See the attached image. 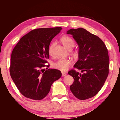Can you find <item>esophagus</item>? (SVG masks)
Returning <instances> with one entry per match:
<instances>
[{
    "label": "esophagus",
    "instance_id": "34e87169",
    "mask_svg": "<svg viewBox=\"0 0 120 120\" xmlns=\"http://www.w3.org/2000/svg\"><path fill=\"white\" fill-rule=\"evenodd\" d=\"M67 75V74L65 73V72H62V76L63 77H64V76H66Z\"/></svg>",
    "mask_w": 120,
    "mask_h": 120
}]
</instances>
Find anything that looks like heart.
<instances>
[{
	"label": "heart",
	"instance_id": "b5f03b06",
	"mask_svg": "<svg viewBox=\"0 0 120 120\" xmlns=\"http://www.w3.org/2000/svg\"><path fill=\"white\" fill-rule=\"evenodd\" d=\"M60 41L63 43L68 50H70V54L74 59H78L79 53L78 51L75 50H71L75 46V42L73 39L67 36H64L60 38ZM56 45V42L53 41L50 43L48 49V52L49 55L52 56L54 52V48ZM71 64V61L68 59H59L53 63V67L56 69L61 71H67L68 67Z\"/></svg>",
	"mask_w": 120,
	"mask_h": 120
}]
</instances>
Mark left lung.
<instances>
[{
	"instance_id": "left-lung-1",
	"label": "left lung",
	"mask_w": 120,
	"mask_h": 120,
	"mask_svg": "<svg viewBox=\"0 0 120 120\" xmlns=\"http://www.w3.org/2000/svg\"><path fill=\"white\" fill-rule=\"evenodd\" d=\"M67 34L72 35L79 45V60L74 67L82 72L75 70L68 72L74 79L70 90L79 100L90 99L99 93L108 77V49L102 40L84 28H72Z\"/></svg>"
}]
</instances>
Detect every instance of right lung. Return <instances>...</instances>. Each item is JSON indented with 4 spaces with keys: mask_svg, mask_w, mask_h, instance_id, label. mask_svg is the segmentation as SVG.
Returning a JSON list of instances; mask_svg holds the SVG:
<instances>
[{
    "mask_svg": "<svg viewBox=\"0 0 120 120\" xmlns=\"http://www.w3.org/2000/svg\"><path fill=\"white\" fill-rule=\"evenodd\" d=\"M62 28H37L21 38L11 56L10 74L20 93L29 99L41 100L49 92L53 82L61 72L49 69V47L52 38ZM47 67V70L43 68Z\"/></svg>",
    "mask_w": 120,
    "mask_h": 120,
    "instance_id": "obj_1",
    "label": "right lung"
}]
</instances>
